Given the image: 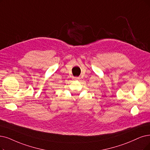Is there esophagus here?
<instances>
[{
  "label": "esophagus",
  "mask_w": 150,
  "mask_h": 150,
  "mask_svg": "<svg viewBox=\"0 0 150 150\" xmlns=\"http://www.w3.org/2000/svg\"><path fill=\"white\" fill-rule=\"evenodd\" d=\"M79 79H80L79 77H74V80H79Z\"/></svg>",
  "instance_id": "obj_1"
}]
</instances>
